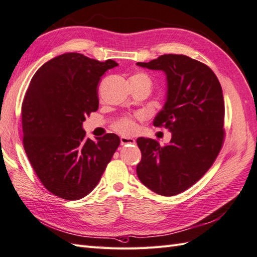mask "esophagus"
Instances as JSON below:
<instances>
[{
	"label": "esophagus",
	"mask_w": 257,
	"mask_h": 257,
	"mask_svg": "<svg viewBox=\"0 0 257 257\" xmlns=\"http://www.w3.org/2000/svg\"><path fill=\"white\" fill-rule=\"evenodd\" d=\"M120 142L121 145H134L136 140L134 138H129V137H120Z\"/></svg>",
	"instance_id": "1"
}]
</instances>
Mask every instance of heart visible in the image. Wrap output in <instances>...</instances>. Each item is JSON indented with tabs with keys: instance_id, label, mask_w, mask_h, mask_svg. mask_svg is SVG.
<instances>
[{
	"instance_id": "heart-1",
	"label": "heart",
	"mask_w": 257,
	"mask_h": 257,
	"mask_svg": "<svg viewBox=\"0 0 257 257\" xmlns=\"http://www.w3.org/2000/svg\"><path fill=\"white\" fill-rule=\"evenodd\" d=\"M133 77H140V79L147 80V81L150 82V80H149V77L146 74H143V73H137ZM115 130L118 131L119 134L129 136V135L135 133L136 122H135V120H134L133 118H123V119H121V120H119L115 124Z\"/></svg>"
}]
</instances>
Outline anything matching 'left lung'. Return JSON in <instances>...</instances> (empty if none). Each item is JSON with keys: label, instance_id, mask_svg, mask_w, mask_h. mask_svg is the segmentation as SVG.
I'll return each instance as SVG.
<instances>
[{"label": "left lung", "instance_id": "obj_1", "mask_svg": "<svg viewBox=\"0 0 257 257\" xmlns=\"http://www.w3.org/2000/svg\"><path fill=\"white\" fill-rule=\"evenodd\" d=\"M137 65L164 72L166 99L153 124L172 133L163 147L153 139H137L142 154L137 175L154 193L174 196L199 181L220 152L224 138L222 88L209 67L184 55H163Z\"/></svg>", "mask_w": 257, "mask_h": 257}]
</instances>
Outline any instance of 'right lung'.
I'll use <instances>...</instances> for the list:
<instances>
[{
  "mask_svg": "<svg viewBox=\"0 0 257 257\" xmlns=\"http://www.w3.org/2000/svg\"><path fill=\"white\" fill-rule=\"evenodd\" d=\"M114 60L63 53L37 70L22 104L24 149L40 182L67 200L88 195L120 145L115 134L85 137L83 121L98 109L97 85Z\"/></svg>",
  "mask_w": 257,
  "mask_h": 257,
  "instance_id": "1",
  "label": "right lung"
}]
</instances>
